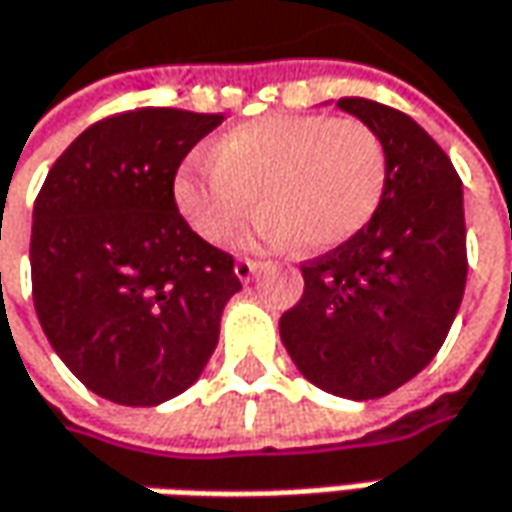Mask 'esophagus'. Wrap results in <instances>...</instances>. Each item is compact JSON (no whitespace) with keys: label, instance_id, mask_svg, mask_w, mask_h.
<instances>
[{"label":"esophagus","instance_id":"1","mask_svg":"<svg viewBox=\"0 0 512 512\" xmlns=\"http://www.w3.org/2000/svg\"><path fill=\"white\" fill-rule=\"evenodd\" d=\"M259 262H253V259H239L236 262V276H239V282H250L253 279V273L259 270Z\"/></svg>","mask_w":512,"mask_h":512}]
</instances>
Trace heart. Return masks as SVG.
Listing matches in <instances>:
<instances>
[{
  "mask_svg": "<svg viewBox=\"0 0 512 512\" xmlns=\"http://www.w3.org/2000/svg\"><path fill=\"white\" fill-rule=\"evenodd\" d=\"M387 150L359 119L262 116L219 136L213 159H190L173 199L202 239L227 245L259 205L256 239L325 253L362 230L382 205Z\"/></svg>",
  "mask_w": 512,
  "mask_h": 512,
  "instance_id": "obj_1",
  "label": "heart"
}]
</instances>
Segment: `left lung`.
<instances>
[{"label": "left lung", "mask_w": 512, "mask_h": 512, "mask_svg": "<svg viewBox=\"0 0 512 512\" xmlns=\"http://www.w3.org/2000/svg\"><path fill=\"white\" fill-rule=\"evenodd\" d=\"M387 150L382 205L344 245L302 265L305 293L279 333L307 382L342 399H379L422 373L447 339L467 282L462 179L407 113L336 102Z\"/></svg>", "instance_id": "8db88e82"}]
</instances>
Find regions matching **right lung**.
I'll list each match as a JSON object with an SVG mask.
<instances>
[{"label":"right lung","instance_id":"1","mask_svg":"<svg viewBox=\"0 0 512 512\" xmlns=\"http://www.w3.org/2000/svg\"><path fill=\"white\" fill-rule=\"evenodd\" d=\"M222 113L108 116L53 162L33 205L30 282L56 356L96 396L153 407L185 393L242 290L233 256L182 219L173 179Z\"/></svg>","mask_w":512,"mask_h":512}]
</instances>
